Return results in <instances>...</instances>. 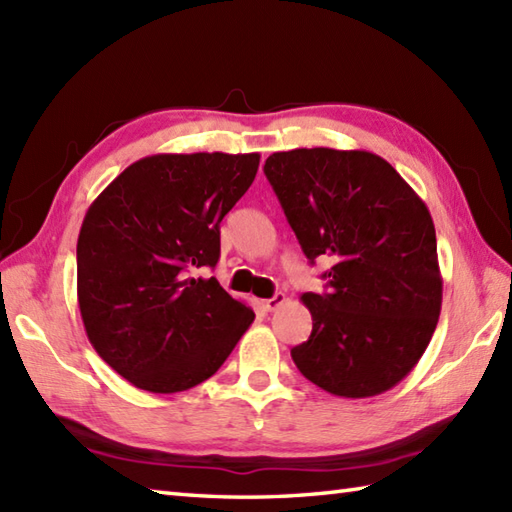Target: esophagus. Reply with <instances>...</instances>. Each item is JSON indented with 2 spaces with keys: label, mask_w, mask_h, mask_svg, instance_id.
Instances as JSON below:
<instances>
[{
  "label": "esophagus",
  "mask_w": 512,
  "mask_h": 512,
  "mask_svg": "<svg viewBox=\"0 0 512 512\" xmlns=\"http://www.w3.org/2000/svg\"><path fill=\"white\" fill-rule=\"evenodd\" d=\"M284 301H286V295H284V292H275L273 297L264 301V308H266L268 312H273V310H277Z\"/></svg>",
  "instance_id": "34e87169"
}]
</instances>
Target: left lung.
I'll list each match as a JSON object with an SVG mask.
<instances>
[{
  "label": "left lung",
  "instance_id": "1",
  "mask_svg": "<svg viewBox=\"0 0 512 512\" xmlns=\"http://www.w3.org/2000/svg\"><path fill=\"white\" fill-rule=\"evenodd\" d=\"M303 253L328 255V292H306L312 334L292 347L310 383L341 398L398 385L427 350L442 306L436 228L418 193L376 154L292 149L268 156Z\"/></svg>",
  "mask_w": 512,
  "mask_h": 512
}]
</instances>
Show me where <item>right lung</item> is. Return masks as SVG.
Here are the masks:
<instances>
[{
  "mask_svg": "<svg viewBox=\"0 0 512 512\" xmlns=\"http://www.w3.org/2000/svg\"><path fill=\"white\" fill-rule=\"evenodd\" d=\"M259 154H156L96 198L76 242V297L92 347L151 394L211 378L255 312L215 277L220 222L248 191Z\"/></svg>",
  "mask_w": 512,
  "mask_h": 512,
  "instance_id": "1",
  "label": "right lung"
}]
</instances>
